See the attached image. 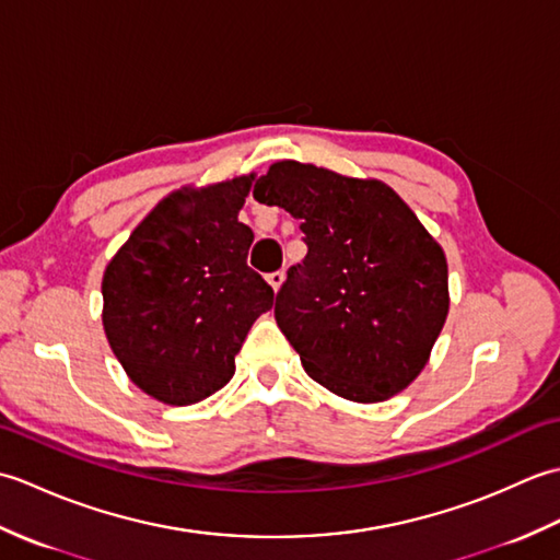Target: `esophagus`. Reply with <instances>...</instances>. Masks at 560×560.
I'll return each instance as SVG.
<instances>
[{"mask_svg": "<svg viewBox=\"0 0 560 560\" xmlns=\"http://www.w3.org/2000/svg\"><path fill=\"white\" fill-rule=\"evenodd\" d=\"M267 281H269V287H271L273 291H279L281 283H283V271H271L269 277H267Z\"/></svg>", "mask_w": 560, "mask_h": 560, "instance_id": "esophagus-1", "label": "esophagus"}]
</instances>
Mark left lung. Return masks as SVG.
<instances>
[{
    "label": "left lung",
    "instance_id": "obj_1",
    "mask_svg": "<svg viewBox=\"0 0 560 560\" xmlns=\"http://www.w3.org/2000/svg\"><path fill=\"white\" fill-rule=\"evenodd\" d=\"M261 205L301 219L307 255L289 269L273 317L305 373L335 395L389 399L423 371L445 325V253L395 189L279 161Z\"/></svg>",
    "mask_w": 560,
    "mask_h": 560
}]
</instances>
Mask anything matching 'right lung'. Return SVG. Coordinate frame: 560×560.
<instances>
[{
	"mask_svg": "<svg viewBox=\"0 0 560 560\" xmlns=\"http://www.w3.org/2000/svg\"><path fill=\"white\" fill-rule=\"evenodd\" d=\"M255 175L177 189L159 201L103 273V327L129 380L187 407L235 373L273 291L247 267L255 235L237 221Z\"/></svg>",
	"mask_w": 560,
	"mask_h": 560,
	"instance_id": "1",
	"label": "right lung"
}]
</instances>
